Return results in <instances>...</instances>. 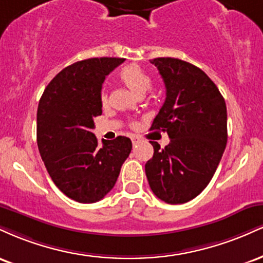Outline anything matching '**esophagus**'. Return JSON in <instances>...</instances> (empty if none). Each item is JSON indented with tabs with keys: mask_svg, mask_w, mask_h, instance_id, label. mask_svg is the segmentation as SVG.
<instances>
[{
	"mask_svg": "<svg viewBox=\"0 0 263 263\" xmlns=\"http://www.w3.org/2000/svg\"><path fill=\"white\" fill-rule=\"evenodd\" d=\"M131 141H132V143H134V144H137L138 142H140V140H138L137 137H132V138H131Z\"/></svg>",
	"mask_w": 263,
	"mask_h": 263,
	"instance_id": "obj_1",
	"label": "esophagus"
}]
</instances>
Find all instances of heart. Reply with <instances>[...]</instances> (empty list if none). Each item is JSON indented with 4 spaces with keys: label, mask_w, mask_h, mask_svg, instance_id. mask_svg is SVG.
<instances>
[{
    "label": "heart",
    "mask_w": 263,
    "mask_h": 263,
    "mask_svg": "<svg viewBox=\"0 0 263 263\" xmlns=\"http://www.w3.org/2000/svg\"><path fill=\"white\" fill-rule=\"evenodd\" d=\"M120 80L134 95L143 96L152 87V77L144 68L138 64H129L120 70ZM100 100L102 104L107 102V95L105 91H101Z\"/></svg>",
    "instance_id": "obj_1"
}]
</instances>
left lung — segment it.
Here are the masks:
<instances>
[{
	"label": "left lung",
	"mask_w": 263,
	"mask_h": 263,
	"mask_svg": "<svg viewBox=\"0 0 263 263\" xmlns=\"http://www.w3.org/2000/svg\"><path fill=\"white\" fill-rule=\"evenodd\" d=\"M165 85V101L151 129L170 136L155 141L146 176L157 198L183 204L198 197L213 178L228 142L226 104L213 80L198 66L176 58L149 60Z\"/></svg>",
	"instance_id": "8db88e82"
}]
</instances>
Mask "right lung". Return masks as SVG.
<instances>
[{
    "label": "right lung",
    "mask_w": 263,
    "mask_h": 263,
    "mask_svg": "<svg viewBox=\"0 0 263 263\" xmlns=\"http://www.w3.org/2000/svg\"><path fill=\"white\" fill-rule=\"evenodd\" d=\"M123 58H91L66 66L45 87L37 111V143L45 168L63 193L79 203L101 200L114 188L132 149L125 136L92 134L102 114L101 87Z\"/></svg>",
    "instance_id": "obj_1"
}]
</instances>
